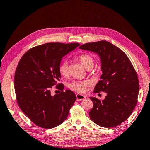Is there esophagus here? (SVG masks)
Returning <instances> with one entry per match:
<instances>
[{
  "label": "esophagus",
  "instance_id": "obj_1",
  "mask_svg": "<svg viewBox=\"0 0 150 150\" xmlns=\"http://www.w3.org/2000/svg\"><path fill=\"white\" fill-rule=\"evenodd\" d=\"M85 98H86V96L84 95L76 94V99H77V101H81L83 99H85Z\"/></svg>",
  "mask_w": 150,
  "mask_h": 150
}]
</instances>
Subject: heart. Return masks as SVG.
<instances>
[{
    "label": "heart",
    "mask_w": 150,
    "mask_h": 150,
    "mask_svg": "<svg viewBox=\"0 0 150 150\" xmlns=\"http://www.w3.org/2000/svg\"><path fill=\"white\" fill-rule=\"evenodd\" d=\"M79 61L81 62L84 67L88 70L92 69L94 66V59L88 54H81L78 57ZM59 72L60 74L66 77L69 74V65L67 61L62 62L59 66ZM89 85V82L87 81H73L69 85V87L74 91L79 93H84L86 91V87Z\"/></svg>",
    "instance_id": "b5f03b06"
}]
</instances>
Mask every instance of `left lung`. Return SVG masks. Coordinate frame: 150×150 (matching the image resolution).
Segmentation results:
<instances>
[{
  "instance_id": "1",
  "label": "left lung",
  "mask_w": 150,
  "mask_h": 150,
  "mask_svg": "<svg viewBox=\"0 0 150 150\" xmlns=\"http://www.w3.org/2000/svg\"><path fill=\"white\" fill-rule=\"evenodd\" d=\"M79 48L98 54L103 74L94 92L106 93L102 101L90 97L94 103L90 118L102 127H115L129 117L137 105L139 92L137 73L125 53L108 42L87 43Z\"/></svg>"
}]
</instances>
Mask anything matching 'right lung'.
<instances>
[{
	"instance_id": "obj_1",
	"label": "right lung",
	"mask_w": 150,
	"mask_h": 150,
	"mask_svg": "<svg viewBox=\"0 0 150 150\" xmlns=\"http://www.w3.org/2000/svg\"><path fill=\"white\" fill-rule=\"evenodd\" d=\"M78 43H47L29 49L20 60L15 74V91L21 110L40 127H56L68 117L76 99L70 90L52 96L51 89L61 78L59 66L64 58L79 46Z\"/></svg>"
}]
</instances>
